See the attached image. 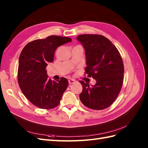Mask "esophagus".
Here are the masks:
<instances>
[{"instance_id":"obj_1","label":"esophagus","mask_w":148,"mask_h":148,"mask_svg":"<svg viewBox=\"0 0 148 148\" xmlns=\"http://www.w3.org/2000/svg\"><path fill=\"white\" fill-rule=\"evenodd\" d=\"M75 82H76V80H74V79H71L69 80V84H73V83H74Z\"/></svg>"}]
</instances>
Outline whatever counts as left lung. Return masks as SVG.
Instances as JSON below:
<instances>
[{"label":"left lung","instance_id":"obj_1","mask_svg":"<svg viewBox=\"0 0 148 148\" xmlns=\"http://www.w3.org/2000/svg\"><path fill=\"white\" fill-rule=\"evenodd\" d=\"M85 51V73L96 80L90 86L83 81L80 100L87 108L104 109L117 98L123 81L124 66L118 49L111 41L101 35L83 34L76 37Z\"/></svg>","mask_w":148,"mask_h":148}]
</instances>
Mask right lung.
I'll return each instance as SVG.
<instances>
[{"mask_svg":"<svg viewBox=\"0 0 148 148\" xmlns=\"http://www.w3.org/2000/svg\"><path fill=\"white\" fill-rule=\"evenodd\" d=\"M67 37L50 36L37 39L24 47L19 57L18 81L21 92L34 106L41 109H53L59 104L69 82L49 79L46 68L54 59L58 46L71 42Z\"/></svg>","mask_w":148,"mask_h":148,"instance_id":"add662e5","label":"right lung"}]
</instances>
